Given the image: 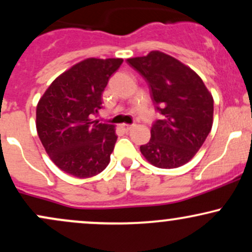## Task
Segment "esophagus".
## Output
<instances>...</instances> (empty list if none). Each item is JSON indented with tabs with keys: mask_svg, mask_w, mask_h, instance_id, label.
I'll use <instances>...</instances> for the list:
<instances>
[{
	"mask_svg": "<svg viewBox=\"0 0 252 252\" xmlns=\"http://www.w3.org/2000/svg\"><path fill=\"white\" fill-rule=\"evenodd\" d=\"M122 128L124 131H130V130L134 128V124H122Z\"/></svg>",
	"mask_w": 252,
	"mask_h": 252,
	"instance_id": "esophagus-1",
	"label": "esophagus"
}]
</instances>
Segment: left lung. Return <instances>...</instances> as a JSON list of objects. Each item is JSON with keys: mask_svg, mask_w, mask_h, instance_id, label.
<instances>
[{"mask_svg": "<svg viewBox=\"0 0 252 252\" xmlns=\"http://www.w3.org/2000/svg\"><path fill=\"white\" fill-rule=\"evenodd\" d=\"M144 78L161 120L153 124L146 160L158 168H178L201 148L213 123V98L192 68L160 51L126 59Z\"/></svg>", "mask_w": 252, "mask_h": 252, "instance_id": "1", "label": "left lung"}]
</instances>
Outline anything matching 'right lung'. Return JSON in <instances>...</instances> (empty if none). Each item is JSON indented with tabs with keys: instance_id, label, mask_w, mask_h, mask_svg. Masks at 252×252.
<instances>
[{
	"instance_id": "right-lung-1",
	"label": "right lung",
	"mask_w": 252,
	"mask_h": 252,
	"mask_svg": "<svg viewBox=\"0 0 252 252\" xmlns=\"http://www.w3.org/2000/svg\"><path fill=\"white\" fill-rule=\"evenodd\" d=\"M123 59L89 58L60 74L36 106V130L58 168L76 178L99 174L110 162L117 136L115 126L92 116L102 109L109 78Z\"/></svg>"
}]
</instances>
